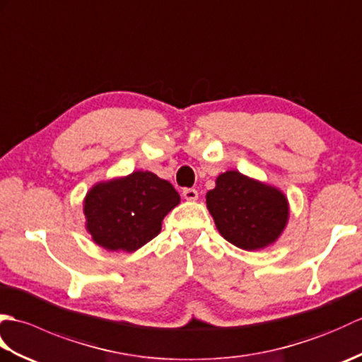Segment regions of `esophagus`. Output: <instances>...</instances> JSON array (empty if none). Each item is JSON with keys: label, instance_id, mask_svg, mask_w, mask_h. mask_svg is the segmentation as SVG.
Returning a JSON list of instances; mask_svg holds the SVG:
<instances>
[{"label": "esophagus", "instance_id": "1", "mask_svg": "<svg viewBox=\"0 0 362 362\" xmlns=\"http://www.w3.org/2000/svg\"><path fill=\"white\" fill-rule=\"evenodd\" d=\"M183 197L187 199V201H197V197H199V193H197V189H194V188H185L183 189Z\"/></svg>", "mask_w": 362, "mask_h": 362}]
</instances>
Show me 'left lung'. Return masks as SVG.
Instances as JSON below:
<instances>
[{
  "label": "left lung",
  "mask_w": 362,
  "mask_h": 362,
  "mask_svg": "<svg viewBox=\"0 0 362 362\" xmlns=\"http://www.w3.org/2000/svg\"><path fill=\"white\" fill-rule=\"evenodd\" d=\"M206 209L219 233L244 250L274 244L288 224V199L279 188L227 171L206 193Z\"/></svg>",
  "instance_id": "obj_1"
}]
</instances>
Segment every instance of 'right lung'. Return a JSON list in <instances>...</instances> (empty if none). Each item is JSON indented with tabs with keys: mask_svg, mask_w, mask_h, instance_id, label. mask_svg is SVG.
<instances>
[{
	"mask_svg": "<svg viewBox=\"0 0 362 362\" xmlns=\"http://www.w3.org/2000/svg\"><path fill=\"white\" fill-rule=\"evenodd\" d=\"M179 202V193L168 180L135 171L96 183L83 201V214L98 245L135 252L160 233L161 221Z\"/></svg>",
	"mask_w": 362,
	"mask_h": 362,
	"instance_id": "obj_1",
	"label": "right lung"
}]
</instances>
